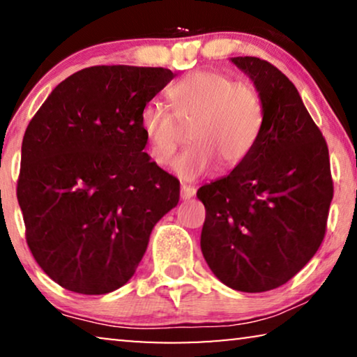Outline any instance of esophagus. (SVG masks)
Masks as SVG:
<instances>
[{
  "mask_svg": "<svg viewBox=\"0 0 357 357\" xmlns=\"http://www.w3.org/2000/svg\"><path fill=\"white\" fill-rule=\"evenodd\" d=\"M194 195H195V189L192 185H188V184L181 185V199L188 200L190 197H194Z\"/></svg>",
  "mask_w": 357,
  "mask_h": 357,
  "instance_id": "obj_1",
  "label": "esophagus"
}]
</instances>
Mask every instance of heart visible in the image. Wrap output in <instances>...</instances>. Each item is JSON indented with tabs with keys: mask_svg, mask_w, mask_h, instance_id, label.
Wrapping results in <instances>:
<instances>
[{
	"mask_svg": "<svg viewBox=\"0 0 357 357\" xmlns=\"http://www.w3.org/2000/svg\"><path fill=\"white\" fill-rule=\"evenodd\" d=\"M173 113L158 102L140 109L139 128L149 155L158 167L173 162L179 145V124L192 121L190 144L174 162V173L184 181L208 174L220 165L233 172L257 145L264 128V103L257 90L234 82L228 74L200 69L168 89Z\"/></svg>",
	"mask_w": 357,
	"mask_h": 357,
	"instance_id": "heart-1",
	"label": "heart"
}]
</instances>
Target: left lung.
Here are the masks:
<instances>
[{"label":"left lung","mask_w":357,"mask_h":357,"mask_svg":"<svg viewBox=\"0 0 357 357\" xmlns=\"http://www.w3.org/2000/svg\"><path fill=\"white\" fill-rule=\"evenodd\" d=\"M264 103L252 153L197 190L205 205L200 249L215 277L262 293L291 280L317 252L333 199L328 147L294 84L260 58H231Z\"/></svg>","instance_id":"left-lung-1"}]
</instances>
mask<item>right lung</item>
<instances>
[{"label":"right lung","mask_w":357,"mask_h":357,"mask_svg":"<svg viewBox=\"0 0 357 357\" xmlns=\"http://www.w3.org/2000/svg\"><path fill=\"white\" fill-rule=\"evenodd\" d=\"M174 74L92 66L54 87L22 140L17 200L33 259L59 286L107 294L126 284L179 181L150 162L140 109Z\"/></svg>","instance_id":"obj_1"}]
</instances>
